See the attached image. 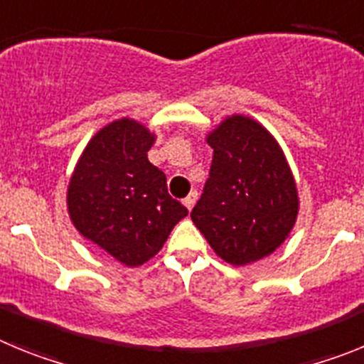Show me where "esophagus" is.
I'll return each mask as SVG.
<instances>
[{"instance_id":"1","label":"esophagus","mask_w":364,"mask_h":364,"mask_svg":"<svg viewBox=\"0 0 364 364\" xmlns=\"http://www.w3.org/2000/svg\"><path fill=\"white\" fill-rule=\"evenodd\" d=\"M197 198H198V193H197V191H191V193H189V195H188V197L184 198V205H186V208H188L189 211L193 210V205H195V202H197Z\"/></svg>"}]
</instances>
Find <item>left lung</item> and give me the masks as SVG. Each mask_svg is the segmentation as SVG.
<instances>
[{
	"mask_svg": "<svg viewBox=\"0 0 364 364\" xmlns=\"http://www.w3.org/2000/svg\"><path fill=\"white\" fill-rule=\"evenodd\" d=\"M210 178L191 218L228 264L272 255L294 230L299 193L284 151L264 125L231 114L205 136Z\"/></svg>",
	"mask_w": 364,
	"mask_h": 364,
	"instance_id": "1",
	"label": "left lung"
}]
</instances>
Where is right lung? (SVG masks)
Instances as JSON below:
<instances>
[{"label": "right lung", "instance_id": "right-lung-1", "mask_svg": "<svg viewBox=\"0 0 364 364\" xmlns=\"http://www.w3.org/2000/svg\"><path fill=\"white\" fill-rule=\"evenodd\" d=\"M154 140L133 118L111 122L89 140L67 188L74 228L129 268L153 259L188 215L147 159Z\"/></svg>", "mask_w": 364, "mask_h": 364}]
</instances>
